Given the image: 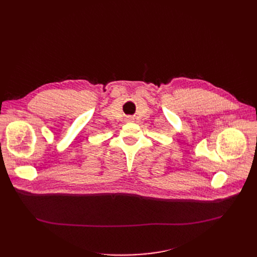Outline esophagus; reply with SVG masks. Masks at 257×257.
<instances>
[{
    "instance_id": "1",
    "label": "esophagus",
    "mask_w": 257,
    "mask_h": 257,
    "mask_svg": "<svg viewBox=\"0 0 257 257\" xmlns=\"http://www.w3.org/2000/svg\"><path fill=\"white\" fill-rule=\"evenodd\" d=\"M126 120H127V121H133L134 119H133V118H132V116H128V118H127Z\"/></svg>"
}]
</instances>
